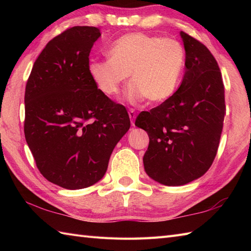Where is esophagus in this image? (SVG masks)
<instances>
[{
    "mask_svg": "<svg viewBox=\"0 0 251 251\" xmlns=\"http://www.w3.org/2000/svg\"><path fill=\"white\" fill-rule=\"evenodd\" d=\"M129 117H130V122H131V125L135 126V119H136V112L134 109H130L129 110Z\"/></svg>",
    "mask_w": 251,
    "mask_h": 251,
    "instance_id": "obj_1",
    "label": "esophagus"
}]
</instances>
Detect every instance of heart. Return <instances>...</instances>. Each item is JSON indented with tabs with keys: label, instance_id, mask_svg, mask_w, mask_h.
Instances as JSON below:
<instances>
[{
	"label": "heart",
	"instance_id": "b5f03b06",
	"mask_svg": "<svg viewBox=\"0 0 251 251\" xmlns=\"http://www.w3.org/2000/svg\"><path fill=\"white\" fill-rule=\"evenodd\" d=\"M109 60L94 61L89 73L97 87L109 97L121 92L130 74L131 101L147 98L161 102L177 90L185 66V51L170 37L134 32L121 36L106 50Z\"/></svg>",
	"mask_w": 251,
	"mask_h": 251
}]
</instances>
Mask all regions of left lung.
I'll return each instance as SVG.
<instances>
[{
	"label": "left lung",
	"mask_w": 251,
	"mask_h": 251,
	"mask_svg": "<svg viewBox=\"0 0 251 251\" xmlns=\"http://www.w3.org/2000/svg\"><path fill=\"white\" fill-rule=\"evenodd\" d=\"M185 73L180 87L156 108L142 111L135 125L150 142L146 173L165 185H182L201 177L217 155L225 121L221 72L210 50L185 32Z\"/></svg>",
	"instance_id": "obj_1"
}]
</instances>
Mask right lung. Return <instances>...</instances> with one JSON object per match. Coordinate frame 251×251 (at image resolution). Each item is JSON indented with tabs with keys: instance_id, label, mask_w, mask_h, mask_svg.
<instances>
[{
	"instance_id": "right-lung-1",
	"label": "right lung",
	"mask_w": 251,
	"mask_h": 251,
	"mask_svg": "<svg viewBox=\"0 0 251 251\" xmlns=\"http://www.w3.org/2000/svg\"><path fill=\"white\" fill-rule=\"evenodd\" d=\"M100 35L96 26L61 32L36 58L25 85V141L43 177L69 190L103 177L130 127L125 106L100 92L90 76L89 54Z\"/></svg>"
}]
</instances>
